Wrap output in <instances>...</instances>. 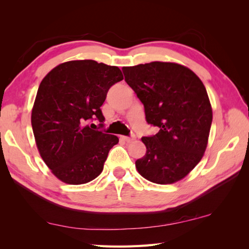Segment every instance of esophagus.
<instances>
[{"label": "esophagus", "mask_w": 249, "mask_h": 249, "mask_svg": "<svg viewBox=\"0 0 249 249\" xmlns=\"http://www.w3.org/2000/svg\"><path fill=\"white\" fill-rule=\"evenodd\" d=\"M122 140H124L126 142H131L133 140H135V136H130V137H126V136H122L121 137Z\"/></svg>", "instance_id": "obj_1"}]
</instances>
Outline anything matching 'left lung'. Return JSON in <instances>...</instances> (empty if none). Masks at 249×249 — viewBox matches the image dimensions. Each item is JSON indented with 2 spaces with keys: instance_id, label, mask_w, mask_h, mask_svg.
<instances>
[{
  "instance_id": "1",
  "label": "left lung",
  "mask_w": 249,
  "mask_h": 249,
  "mask_svg": "<svg viewBox=\"0 0 249 249\" xmlns=\"http://www.w3.org/2000/svg\"><path fill=\"white\" fill-rule=\"evenodd\" d=\"M144 106L145 120L160 131L142 137L145 155L136 168L147 181L172 184L198 165L208 145L213 112L202 81L177 63L151 62L122 68Z\"/></svg>"
}]
</instances>
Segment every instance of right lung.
I'll return each instance as SVG.
<instances>
[{
	"label": "right lung",
	"instance_id": "obj_1",
	"mask_svg": "<svg viewBox=\"0 0 249 249\" xmlns=\"http://www.w3.org/2000/svg\"><path fill=\"white\" fill-rule=\"evenodd\" d=\"M121 80L119 67L80 60L57 65L40 82L32 128L41 158L62 182L86 184L102 173L119 138L89 123L97 119L103 127L100 107L109 89Z\"/></svg>",
	"mask_w": 249,
	"mask_h": 249
}]
</instances>
